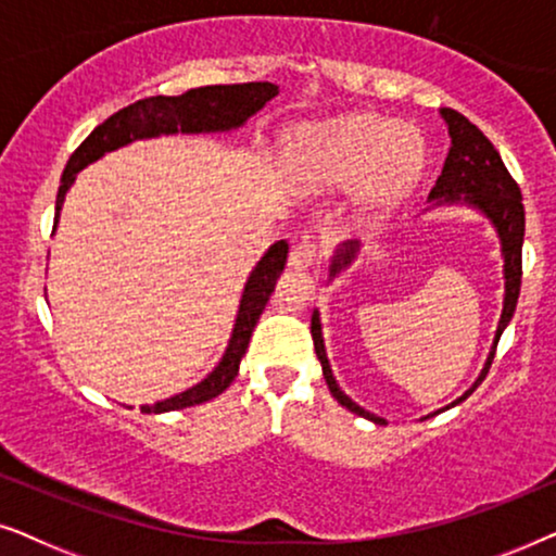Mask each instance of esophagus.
<instances>
[{
  "label": "esophagus",
  "mask_w": 556,
  "mask_h": 556,
  "mask_svg": "<svg viewBox=\"0 0 556 556\" xmlns=\"http://www.w3.org/2000/svg\"><path fill=\"white\" fill-rule=\"evenodd\" d=\"M318 261V248L316 242L311 240H301V242H293L291 245V257H288V263L293 265V268H311Z\"/></svg>",
  "instance_id": "34e87169"
}]
</instances>
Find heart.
Here are the masks:
<instances>
[{
	"instance_id": "1",
	"label": "heart",
	"mask_w": 556,
	"mask_h": 556,
	"mask_svg": "<svg viewBox=\"0 0 556 556\" xmlns=\"http://www.w3.org/2000/svg\"><path fill=\"white\" fill-rule=\"evenodd\" d=\"M301 179L311 189H344L356 181L369 212L390 210L420 179L422 141L405 128L371 116H341L301 139Z\"/></svg>"
}]
</instances>
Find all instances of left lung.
I'll use <instances>...</instances> for the list:
<instances>
[{"label":"left lung","instance_id":"1","mask_svg":"<svg viewBox=\"0 0 556 556\" xmlns=\"http://www.w3.org/2000/svg\"><path fill=\"white\" fill-rule=\"evenodd\" d=\"M440 113H443V118L447 124V134H451V151H447L443 174L438 177L435 187L430 189V202L432 204L466 202V204H470V207L481 210L483 215L491 219L493 227H496V232L501 238V255H504V278H506L504 311H501V321L496 329V339H493L491 354H489V359H485V367L481 371V377L476 379V384L470 387L463 397H458L447 405V407H455V405H460V402L483 382L485 375H489L501 333H504V329L508 326V321H511V316L516 311V301H519V291H521L523 202H521L519 185H516L511 174H508L504 162H501L498 151L493 149V143L489 139H485L481 128L470 124L463 113L453 111V109H440ZM356 250H359V242L356 240L344 242V245L337 250V255H333V261H331V276H337L339 270H344L346 265L354 261ZM311 337H314L316 356H318V362H321L324 379H326V384H329L333 400H337L341 407H346L349 413L367 417V420L377 422V425H387L384 417L367 413V409L356 405V402L349 400L346 394L339 390L337 379H333V375H331L329 359H326L318 311H314V316H311ZM438 413H443V409H438Z\"/></svg>","mask_w":556,"mask_h":556}]
</instances>
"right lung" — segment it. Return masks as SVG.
<instances>
[{
	"instance_id": "obj_1",
	"label": "right lung",
	"mask_w": 556,
	"mask_h": 556,
	"mask_svg": "<svg viewBox=\"0 0 556 556\" xmlns=\"http://www.w3.org/2000/svg\"><path fill=\"white\" fill-rule=\"evenodd\" d=\"M278 96V86L273 83H235V86H204L192 88L181 96H151L143 101H136L111 118H105L101 126L93 128V134L73 151L67 162L63 179H60L58 200H55V227L60 217V207L67 189L75 181L83 166L93 164L109 151H116L136 139H154L162 134H212V131H230L245 124V121L263 109L270 98ZM52 227V230H55ZM288 257V242L278 240L268 248V253L261 257L250 273L245 291H242L240 311L235 318V329L230 344L225 349V356L215 369L202 379L200 384L174 394L169 400L156 402V405H143L141 413H172V409H185L202 405L217 394H223L232 379L238 377L240 359L245 354L253 337V329L261 318L265 303H268L276 278L283 270Z\"/></svg>"
}]
</instances>
